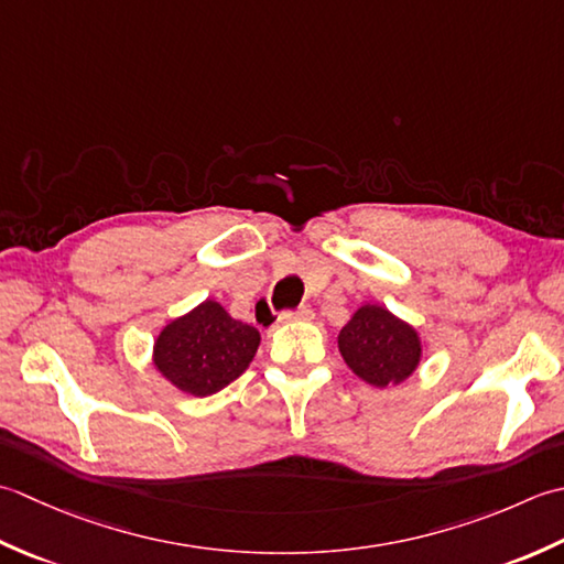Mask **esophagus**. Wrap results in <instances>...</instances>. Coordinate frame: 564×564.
Returning <instances> with one entry per match:
<instances>
[{
    "instance_id": "34e87169",
    "label": "esophagus",
    "mask_w": 564,
    "mask_h": 564,
    "mask_svg": "<svg viewBox=\"0 0 564 564\" xmlns=\"http://www.w3.org/2000/svg\"><path fill=\"white\" fill-rule=\"evenodd\" d=\"M314 318V308L308 306H299L294 308V312H282L280 314V321L284 324V321H312Z\"/></svg>"
}]
</instances>
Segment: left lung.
Returning a JSON list of instances; mask_svg holds the SVG:
<instances>
[{
    "mask_svg": "<svg viewBox=\"0 0 564 564\" xmlns=\"http://www.w3.org/2000/svg\"><path fill=\"white\" fill-rule=\"evenodd\" d=\"M338 350L367 384L384 389L409 379L421 362V338L406 321L379 304H362L338 333Z\"/></svg>",
    "mask_w": 564,
    "mask_h": 564,
    "instance_id": "1",
    "label": "left lung"
}]
</instances>
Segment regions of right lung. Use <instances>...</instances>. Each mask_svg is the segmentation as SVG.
<instances>
[{"label":"right lung","instance_id":"obj_1","mask_svg":"<svg viewBox=\"0 0 564 564\" xmlns=\"http://www.w3.org/2000/svg\"><path fill=\"white\" fill-rule=\"evenodd\" d=\"M260 333L206 299L160 330L153 365L170 384L192 397H209L248 370Z\"/></svg>","mask_w":564,"mask_h":564}]
</instances>
